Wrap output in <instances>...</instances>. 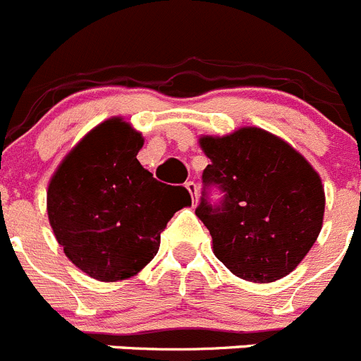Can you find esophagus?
I'll return each mask as SVG.
<instances>
[{
    "mask_svg": "<svg viewBox=\"0 0 361 361\" xmlns=\"http://www.w3.org/2000/svg\"><path fill=\"white\" fill-rule=\"evenodd\" d=\"M186 190L190 191L191 198H193V202H197V198H198V188H197V184H195L193 180H190V183H186Z\"/></svg>",
    "mask_w": 361,
    "mask_h": 361,
    "instance_id": "1",
    "label": "esophagus"
}]
</instances>
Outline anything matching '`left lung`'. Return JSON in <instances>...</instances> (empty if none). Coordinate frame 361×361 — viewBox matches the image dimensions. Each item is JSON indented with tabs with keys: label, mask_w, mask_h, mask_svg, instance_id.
Segmentation results:
<instances>
[{
	"label": "left lung",
	"mask_w": 361,
	"mask_h": 361,
	"mask_svg": "<svg viewBox=\"0 0 361 361\" xmlns=\"http://www.w3.org/2000/svg\"><path fill=\"white\" fill-rule=\"evenodd\" d=\"M211 159L206 186L224 191L220 206L202 198L195 214L213 238V252L234 276L274 283L310 252L322 229V180L292 145L257 127L200 135Z\"/></svg>",
	"instance_id": "obj_1"
}]
</instances>
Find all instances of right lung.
Returning a JSON list of instances; mask_svg holds the SVG:
<instances>
[{
    "label": "right lung",
    "instance_id": "right-lung-1",
    "mask_svg": "<svg viewBox=\"0 0 361 361\" xmlns=\"http://www.w3.org/2000/svg\"><path fill=\"white\" fill-rule=\"evenodd\" d=\"M143 135L123 118L89 130L51 175L46 209L77 269L102 283L134 277L154 259L170 218L191 206L186 188L166 186L137 161Z\"/></svg>",
    "mask_w": 361,
    "mask_h": 361
}]
</instances>
